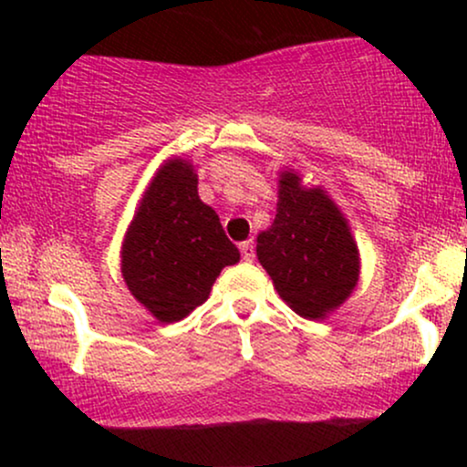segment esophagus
Returning a JSON list of instances; mask_svg holds the SVG:
<instances>
[{
  "mask_svg": "<svg viewBox=\"0 0 467 467\" xmlns=\"http://www.w3.org/2000/svg\"><path fill=\"white\" fill-rule=\"evenodd\" d=\"M239 252H241V259L244 261H254V245H252V241H245V244L239 245Z\"/></svg>",
  "mask_w": 467,
  "mask_h": 467,
  "instance_id": "34e87169",
  "label": "esophagus"
}]
</instances>
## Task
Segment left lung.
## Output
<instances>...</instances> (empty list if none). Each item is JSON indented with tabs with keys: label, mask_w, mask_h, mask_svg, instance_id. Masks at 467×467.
<instances>
[{
	"label": "left lung",
	"mask_w": 467,
	"mask_h": 467,
	"mask_svg": "<svg viewBox=\"0 0 467 467\" xmlns=\"http://www.w3.org/2000/svg\"><path fill=\"white\" fill-rule=\"evenodd\" d=\"M256 256L296 314L320 318L345 303L360 256L345 217L320 189H303L294 171L278 180L275 223L256 239Z\"/></svg>",
	"instance_id": "1"
}]
</instances>
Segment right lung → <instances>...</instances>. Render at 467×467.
Wrapping results in <instances>:
<instances>
[{
    "label": "right lung",
    "mask_w": 467,
    "mask_h": 467,
    "mask_svg": "<svg viewBox=\"0 0 467 467\" xmlns=\"http://www.w3.org/2000/svg\"><path fill=\"white\" fill-rule=\"evenodd\" d=\"M239 250L211 206L197 195L184 160H169L144 192L122 245V276L160 323H178L200 307Z\"/></svg>",
    "instance_id": "obj_1"
}]
</instances>
